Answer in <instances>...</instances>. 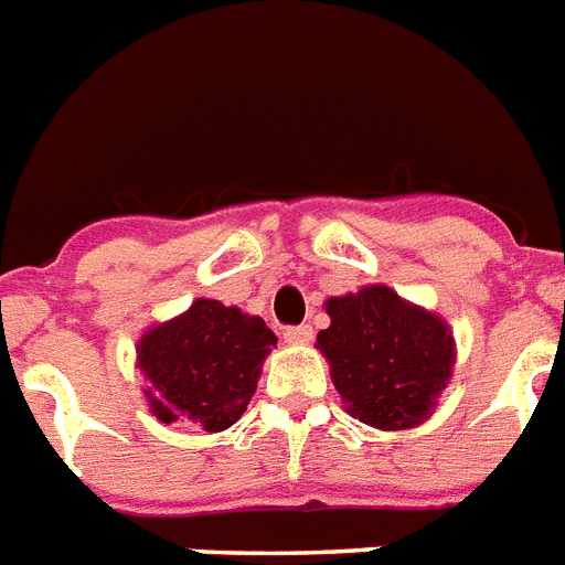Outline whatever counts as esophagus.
I'll list each match as a JSON object with an SVG mask.
<instances>
[{
	"mask_svg": "<svg viewBox=\"0 0 565 565\" xmlns=\"http://www.w3.org/2000/svg\"><path fill=\"white\" fill-rule=\"evenodd\" d=\"M313 340V328L310 326H290V328H284V343H290V345H305Z\"/></svg>",
	"mask_w": 565,
	"mask_h": 565,
	"instance_id": "34e87169",
	"label": "esophagus"
}]
</instances>
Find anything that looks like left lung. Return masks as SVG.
<instances>
[{"mask_svg":"<svg viewBox=\"0 0 565 565\" xmlns=\"http://www.w3.org/2000/svg\"><path fill=\"white\" fill-rule=\"evenodd\" d=\"M326 310L331 326L317 345L349 413L384 430L425 419L455 366L446 322L381 284L331 299Z\"/></svg>","mask_w":565,"mask_h":565,"instance_id":"8db88e82","label":"left lung"}]
</instances>
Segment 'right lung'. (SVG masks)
Here are the masks:
<instances>
[{"label":"right lung","instance_id":"right-lung-1","mask_svg":"<svg viewBox=\"0 0 565 565\" xmlns=\"http://www.w3.org/2000/svg\"><path fill=\"white\" fill-rule=\"evenodd\" d=\"M275 343L260 317L213 299L193 301L188 313L152 328L137 349L152 413L167 425L225 430L246 413Z\"/></svg>","mask_w":565,"mask_h":565}]
</instances>
